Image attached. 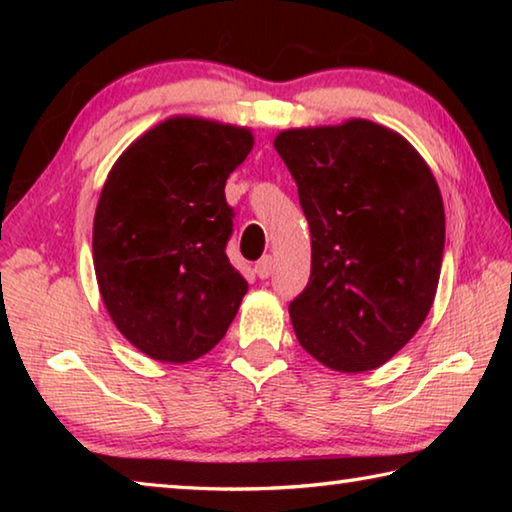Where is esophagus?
Returning a JSON list of instances; mask_svg holds the SVG:
<instances>
[{"mask_svg": "<svg viewBox=\"0 0 512 512\" xmlns=\"http://www.w3.org/2000/svg\"><path fill=\"white\" fill-rule=\"evenodd\" d=\"M275 271V259L271 255H264L259 262L255 264V273L266 280V277H271V273Z\"/></svg>", "mask_w": 512, "mask_h": 512, "instance_id": "obj_1", "label": "esophagus"}]
</instances>
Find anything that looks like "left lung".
Instances as JSON below:
<instances>
[{
    "label": "left lung",
    "mask_w": 512,
    "mask_h": 512,
    "mask_svg": "<svg viewBox=\"0 0 512 512\" xmlns=\"http://www.w3.org/2000/svg\"><path fill=\"white\" fill-rule=\"evenodd\" d=\"M298 185L311 275L289 314L323 366L366 372L413 339L438 289L445 207L422 155L368 119L273 140Z\"/></svg>",
    "instance_id": "8db88e82"
}]
</instances>
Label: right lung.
<instances>
[{
    "label": "right lung",
    "mask_w": 512,
    "mask_h": 512,
    "mask_svg": "<svg viewBox=\"0 0 512 512\" xmlns=\"http://www.w3.org/2000/svg\"><path fill=\"white\" fill-rule=\"evenodd\" d=\"M253 144L246 126L176 115L112 164L94 214V273L112 323L146 357H203L237 316L248 282L225 255V180Z\"/></svg>",
    "instance_id": "right-lung-1"
}]
</instances>
